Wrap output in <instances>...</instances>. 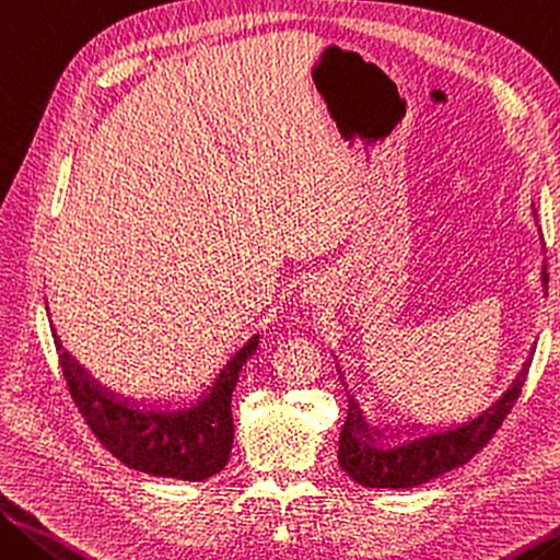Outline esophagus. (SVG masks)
<instances>
[{"instance_id": "esophagus-1", "label": "esophagus", "mask_w": 560, "mask_h": 560, "mask_svg": "<svg viewBox=\"0 0 560 560\" xmlns=\"http://www.w3.org/2000/svg\"><path fill=\"white\" fill-rule=\"evenodd\" d=\"M302 298L310 302H317L319 298H323V285H319L317 280H310L307 285H302Z\"/></svg>"}]
</instances>
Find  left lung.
Returning a JSON list of instances; mask_svg holds the SVG:
<instances>
[{
  "label": "left lung",
  "instance_id": "obj_1",
  "mask_svg": "<svg viewBox=\"0 0 560 560\" xmlns=\"http://www.w3.org/2000/svg\"><path fill=\"white\" fill-rule=\"evenodd\" d=\"M540 282H544V290H548L546 265L540 272ZM530 360L534 357H528L511 387L479 417L464 421L459 427L407 439L399 446L377 444V436H384V432L366 424L360 405L350 397V411H347L340 434V452H337L340 469L366 489H411L474 459L516 405Z\"/></svg>",
  "mask_w": 560,
  "mask_h": 560
}]
</instances>
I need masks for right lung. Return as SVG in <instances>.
<instances>
[{"label": "right lung", "mask_w": 560, "mask_h": 560, "mask_svg": "<svg viewBox=\"0 0 560 560\" xmlns=\"http://www.w3.org/2000/svg\"><path fill=\"white\" fill-rule=\"evenodd\" d=\"M57 337V332H54ZM61 350V340L57 337ZM258 350V335H253L228 364L220 370L208 392L183 409H141L128 399L101 387L96 380L71 360L59 354V364L71 392L73 405L91 432L128 469L168 476L183 481H206L225 469L233 448L231 399L243 364Z\"/></svg>", "instance_id": "1"}]
</instances>
